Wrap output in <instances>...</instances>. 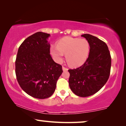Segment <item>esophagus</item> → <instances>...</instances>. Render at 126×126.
<instances>
[{
	"label": "esophagus",
	"instance_id": "1",
	"mask_svg": "<svg viewBox=\"0 0 126 126\" xmlns=\"http://www.w3.org/2000/svg\"><path fill=\"white\" fill-rule=\"evenodd\" d=\"M63 71H67V70H68V69L67 68H66V67H65V66H63Z\"/></svg>",
	"mask_w": 126,
	"mask_h": 126
}]
</instances>
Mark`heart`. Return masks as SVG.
Instances as JSON below:
<instances>
[{
  "instance_id": "1",
  "label": "heart",
  "mask_w": 126,
  "mask_h": 126,
  "mask_svg": "<svg viewBox=\"0 0 126 126\" xmlns=\"http://www.w3.org/2000/svg\"><path fill=\"white\" fill-rule=\"evenodd\" d=\"M90 46L85 39L66 37L58 42L57 46H51L50 54L55 61L61 63L63 54L70 66H79L83 64L88 57Z\"/></svg>"
}]
</instances>
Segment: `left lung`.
<instances>
[{
    "mask_svg": "<svg viewBox=\"0 0 126 126\" xmlns=\"http://www.w3.org/2000/svg\"><path fill=\"white\" fill-rule=\"evenodd\" d=\"M90 46L88 58L76 69H69V85L74 94L88 97L97 92L108 80L111 57L107 44L96 37L88 34L81 35Z\"/></svg>",
    "mask_w": 126,
    "mask_h": 126,
    "instance_id": "left-lung-1",
    "label": "left lung"
}]
</instances>
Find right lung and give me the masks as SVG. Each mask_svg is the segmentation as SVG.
Here are the masks:
<instances>
[{"mask_svg":"<svg viewBox=\"0 0 126 126\" xmlns=\"http://www.w3.org/2000/svg\"><path fill=\"white\" fill-rule=\"evenodd\" d=\"M49 34L37 32L27 37L18 49L15 74L21 88L32 97L44 99L52 95L62 66L50 54Z\"/></svg>","mask_w":126,"mask_h":126,"instance_id":"1","label":"right lung"}]
</instances>
